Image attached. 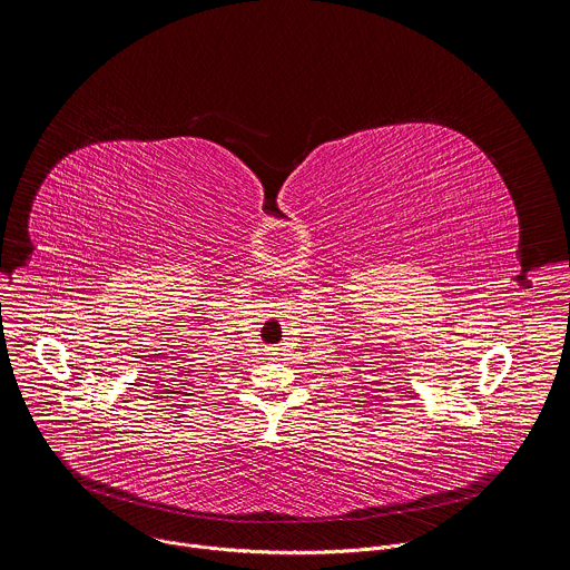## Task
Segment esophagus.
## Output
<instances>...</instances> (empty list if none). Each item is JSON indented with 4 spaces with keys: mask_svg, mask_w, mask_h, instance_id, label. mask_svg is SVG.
<instances>
[{
    "mask_svg": "<svg viewBox=\"0 0 570 570\" xmlns=\"http://www.w3.org/2000/svg\"><path fill=\"white\" fill-rule=\"evenodd\" d=\"M278 354H281V352H278V350H276V347H272V350H269V356H272V358H276V356H278Z\"/></svg>",
    "mask_w": 570,
    "mask_h": 570,
    "instance_id": "34e87169",
    "label": "esophagus"
}]
</instances>
